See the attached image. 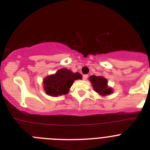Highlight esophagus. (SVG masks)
<instances>
[{
  "instance_id": "34e87169",
  "label": "esophagus",
  "mask_w": 150,
  "mask_h": 150,
  "mask_svg": "<svg viewBox=\"0 0 150 150\" xmlns=\"http://www.w3.org/2000/svg\"><path fill=\"white\" fill-rule=\"evenodd\" d=\"M88 76L87 74H84L83 76V80H86L88 79Z\"/></svg>"
}]
</instances>
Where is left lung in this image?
Instances as JSON below:
<instances>
[{"label":"left lung","mask_w":150,"mask_h":150,"mask_svg":"<svg viewBox=\"0 0 150 150\" xmlns=\"http://www.w3.org/2000/svg\"><path fill=\"white\" fill-rule=\"evenodd\" d=\"M89 81H91L94 91L98 94L102 96H107L112 93V88L107 86V80L102 76H91L89 77Z\"/></svg>","instance_id":"1"}]
</instances>
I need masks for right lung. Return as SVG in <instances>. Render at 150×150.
Instances as JSON below:
<instances>
[{"label":"right lung","instance_id":"obj_1","mask_svg":"<svg viewBox=\"0 0 150 150\" xmlns=\"http://www.w3.org/2000/svg\"><path fill=\"white\" fill-rule=\"evenodd\" d=\"M82 76L79 73H73L69 69H62L55 74L46 77L43 81V87L46 93L50 96L67 94L69 88L76 79H81Z\"/></svg>","mask_w":150,"mask_h":150}]
</instances>
